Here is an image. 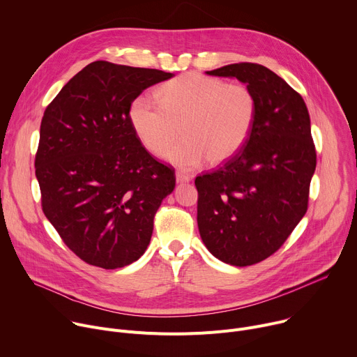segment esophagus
<instances>
[{
    "label": "esophagus",
    "instance_id": "obj_1",
    "mask_svg": "<svg viewBox=\"0 0 357 357\" xmlns=\"http://www.w3.org/2000/svg\"><path fill=\"white\" fill-rule=\"evenodd\" d=\"M192 181V175L183 174V172H176V182L178 183H183V182H190Z\"/></svg>",
    "mask_w": 357,
    "mask_h": 357
}]
</instances>
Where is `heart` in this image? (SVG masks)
<instances>
[{
	"label": "heart",
	"instance_id": "1",
	"mask_svg": "<svg viewBox=\"0 0 357 357\" xmlns=\"http://www.w3.org/2000/svg\"><path fill=\"white\" fill-rule=\"evenodd\" d=\"M157 98L138 96L130 107L131 126L151 154L165 152L181 169H195L208 160L220 164L245 144L257 116V98L241 83L188 73L162 84Z\"/></svg>",
	"mask_w": 357,
	"mask_h": 357
}]
</instances>
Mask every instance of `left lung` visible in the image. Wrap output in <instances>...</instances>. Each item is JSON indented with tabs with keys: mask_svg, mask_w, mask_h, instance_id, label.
Masks as SVG:
<instances>
[{
	"mask_svg": "<svg viewBox=\"0 0 357 357\" xmlns=\"http://www.w3.org/2000/svg\"><path fill=\"white\" fill-rule=\"evenodd\" d=\"M206 73L245 83L257 98V116L233 157L196 176L197 227L216 259L252 266L274 254L307 213L317 167L310 113L301 94L263 65Z\"/></svg>",
	"mask_w": 357,
	"mask_h": 357,
	"instance_id": "1",
	"label": "left lung"
}]
</instances>
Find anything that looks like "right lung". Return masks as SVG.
Masks as SVG:
<instances>
[{"label": "right lung", "instance_id": "add662e5", "mask_svg": "<svg viewBox=\"0 0 357 357\" xmlns=\"http://www.w3.org/2000/svg\"><path fill=\"white\" fill-rule=\"evenodd\" d=\"M174 73L96 61L75 75L42 117L35 174L42 211L90 266L116 270L145 252L175 171L138 139L132 101Z\"/></svg>", "mask_w": 357, "mask_h": 357}]
</instances>
